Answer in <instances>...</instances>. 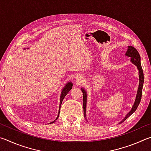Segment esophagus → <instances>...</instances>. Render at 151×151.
I'll return each mask as SVG.
<instances>
[{
  "mask_svg": "<svg viewBox=\"0 0 151 151\" xmlns=\"http://www.w3.org/2000/svg\"><path fill=\"white\" fill-rule=\"evenodd\" d=\"M76 79H77V81H80V82H81L83 80V76H77V78H76Z\"/></svg>",
  "mask_w": 151,
  "mask_h": 151,
  "instance_id": "34e87169",
  "label": "esophagus"
}]
</instances>
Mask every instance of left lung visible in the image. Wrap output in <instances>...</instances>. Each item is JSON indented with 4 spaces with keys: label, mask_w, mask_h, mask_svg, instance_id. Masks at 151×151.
<instances>
[{
    "label": "left lung",
    "mask_w": 151,
    "mask_h": 151,
    "mask_svg": "<svg viewBox=\"0 0 151 151\" xmlns=\"http://www.w3.org/2000/svg\"><path fill=\"white\" fill-rule=\"evenodd\" d=\"M125 55H126L127 57H131V62L133 63L135 66H137L138 70H139V88H138L136 99H135L133 106H132L131 111L127 114L126 116L123 119V120H122V121H121V123L122 122H124L125 120L129 118V117L137 110V107L139 106V104L140 102V100H141L142 86H143V83H144V75H143V70H142L141 65H140V57L139 52H138L137 50L134 47H131V46H129V47H128V50L127 51V52L125 53ZM81 91L83 93L84 115H85V117H86V99H87V94H86V92L85 90V88H81Z\"/></svg>",
    "instance_id": "1"
}]
</instances>
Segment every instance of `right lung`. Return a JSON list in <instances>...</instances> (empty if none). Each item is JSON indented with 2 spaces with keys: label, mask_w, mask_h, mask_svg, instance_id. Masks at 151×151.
Segmentation results:
<instances>
[{
  "label": "right lung",
  "mask_w": 151,
  "mask_h": 151,
  "mask_svg": "<svg viewBox=\"0 0 151 151\" xmlns=\"http://www.w3.org/2000/svg\"><path fill=\"white\" fill-rule=\"evenodd\" d=\"M72 86H73V83H71V82H69V83H68L66 85L64 86V88H63L62 92H61V94H60V104H59V111H58V116L57 117V119H56L55 121H53L52 122H50L49 124H52V123H54V122L57 121L58 118V116H59V113H60V106H61V104H62V102L63 101L64 98H65V96L66 94H68V92H69L71 89H72Z\"/></svg>",
  "instance_id": "obj_1"
}]
</instances>
